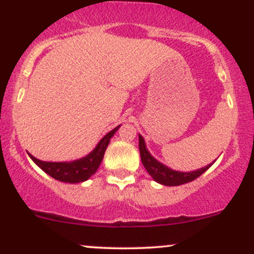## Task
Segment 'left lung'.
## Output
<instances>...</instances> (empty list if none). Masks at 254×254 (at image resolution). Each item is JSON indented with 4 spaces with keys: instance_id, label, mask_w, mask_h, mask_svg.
Returning a JSON list of instances; mask_svg holds the SVG:
<instances>
[{
    "instance_id": "left-lung-1",
    "label": "left lung",
    "mask_w": 254,
    "mask_h": 254,
    "mask_svg": "<svg viewBox=\"0 0 254 254\" xmlns=\"http://www.w3.org/2000/svg\"><path fill=\"white\" fill-rule=\"evenodd\" d=\"M138 148H140V156H141V162H142L143 167L146 168V170L148 172V174L153 178L154 181L162 184L165 186H179L183 185V184L190 183L193 181L194 179H197L198 176H201L207 169H209L210 165L201 168V169H197L194 172H189V173H183V172H176V170L170 169V168L165 167L164 164H162L161 162H158L157 159H154L151 156V153L147 151L145 145V141H143L142 136L138 135Z\"/></svg>"
}]
</instances>
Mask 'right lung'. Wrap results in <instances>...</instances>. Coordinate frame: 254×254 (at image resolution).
<instances>
[{
	"label": "right lung",
	"instance_id": "obj_1",
	"mask_svg": "<svg viewBox=\"0 0 254 254\" xmlns=\"http://www.w3.org/2000/svg\"><path fill=\"white\" fill-rule=\"evenodd\" d=\"M119 129V127H117L116 129H113L112 131H109L102 140L98 142V145L96 146V148L93 149L90 154H87L84 158H80L78 161L73 162H42L40 159L35 158L34 156L29 154L30 158L36 163V165H39L45 173H47L50 176H52L56 180H60L62 183H69V184H78L82 183V181L87 180L89 178L95 174L96 170L100 167L101 162H102L103 156H105V152L107 146H108L109 141L113 137V135L116 134L117 130Z\"/></svg>",
	"mask_w": 254,
	"mask_h": 254
}]
</instances>
